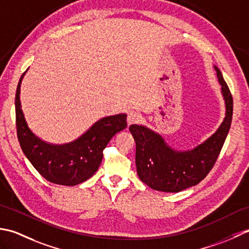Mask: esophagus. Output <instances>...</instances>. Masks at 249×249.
I'll return each mask as SVG.
<instances>
[{"mask_svg":"<svg viewBox=\"0 0 249 249\" xmlns=\"http://www.w3.org/2000/svg\"><path fill=\"white\" fill-rule=\"evenodd\" d=\"M141 119V115L139 111H136L134 109H131L128 111V116H126V121H128V124H132L135 123H139Z\"/></svg>","mask_w":249,"mask_h":249,"instance_id":"obj_1","label":"esophagus"}]
</instances>
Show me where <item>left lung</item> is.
<instances>
[{
  "mask_svg": "<svg viewBox=\"0 0 249 249\" xmlns=\"http://www.w3.org/2000/svg\"><path fill=\"white\" fill-rule=\"evenodd\" d=\"M226 105V117L219 128L191 150H175L163 138L144 125L131 124L136 144L135 163L140 179L150 188L163 192H179L196 186L213 169L229 133L233 99L220 70L215 67Z\"/></svg>",
  "mask_w": 249,
  "mask_h": 249,
  "instance_id": "obj_1",
  "label": "left lung"
}]
</instances>
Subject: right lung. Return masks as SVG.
<instances>
[{
    "label": "right lung",
    "mask_w": 249,
    "mask_h": 249,
    "mask_svg": "<svg viewBox=\"0 0 249 249\" xmlns=\"http://www.w3.org/2000/svg\"><path fill=\"white\" fill-rule=\"evenodd\" d=\"M21 75L16 91V125L20 147L38 173L48 181L75 186L90 178L102 162L103 150L113 136L126 128V115L100 119L87 132L71 143L50 144L30 130L20 103Z\"/></svg>",
    "instance_id": "add662e5"
}]
</instances>
